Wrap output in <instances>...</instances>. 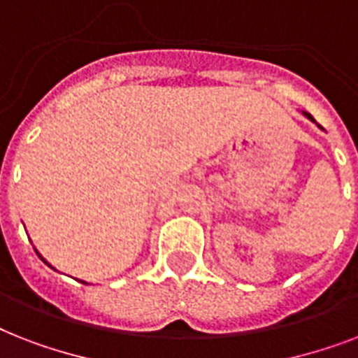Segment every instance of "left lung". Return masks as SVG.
<instances>
[{
  "label": "left lung",
  "mask_w": 358,
  "mask_h": 358,
  "mask_svg": "<svg viewBox=\"0 0 358 358\" xmlns=\"http://www.w3.org/2000/svg\"><path fill=\"white\" fill-rule=\"evenodd\" d=\"M303 115H305V117H306V119H308V120H312V122H316V120H314V117H312L310 113H306V111H303ZM317 126H320V124H317ZM320 128H322V126H320Z\"/></svg>",
  "instance_id": "left-lung-1"
}]
</instances>
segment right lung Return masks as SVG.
Wrapping results in <instances>:
<instances>
[{"label":"right lung","mask_w":358,"mask_h":358,"mask_svg":"<svg viewBox=\"0 0 358 358\" xmlns=\"http://www.w3.org/2000/svg\"><path fill=\"white\" fill-rule=\"evenodd\" d=\"M36 255H38V252H36ZM38 256H41V255H38ZM41 258H42V256H41ZM42 262H44V264H48V262L44 260V258H42ZM48 266H50V264H48ZM50 267H52V266H50ZM80 282H83V280H80ZM83 284H87V282H83Z\"/></svg>","instance_id":"add662e5"}]
</instances>
